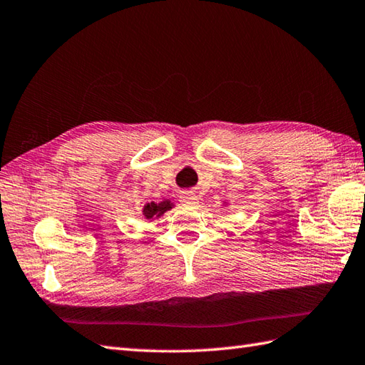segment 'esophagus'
<instances>
[{"label":"esophagus","mask_w":365,"mask_h":365,"mask_svg":"<svg viewBox=\"0 0 365 365\" xmlns=\"http://www.w3.org/2000/svg\"><path fill=\"white\" fill-rule=\"evenodd\" d=\"M180 202L183 203L185 207H196L197 203H199V197H197V194H196V192H192V191H185V192H182Z\"/></svg>","instance_id":"obj_1"}]
</instances>
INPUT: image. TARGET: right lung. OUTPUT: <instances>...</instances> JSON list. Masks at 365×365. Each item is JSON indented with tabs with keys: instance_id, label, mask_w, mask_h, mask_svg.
<instances>
[{
	"instance_id": "1",
	"label": "right lung",
	"mask_w": 365,
	"mask_h": 365,
	"mask_svg": "<svg viewBox=\"0 0 365 365\" xmlns=\"http://www.w3.org/2000/svg\"><path fill=\"white\" fill-rule=\"evenodd\" d=\"M174 207V203L171 200H163V202H150L146 203V205L143 207V216L148 219V221H152L154 217H160L163 216V213H166L168 210H171Z\"/></svg>"
}]
</instances>
